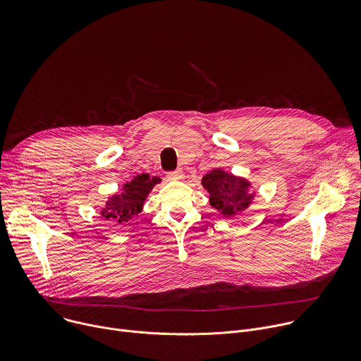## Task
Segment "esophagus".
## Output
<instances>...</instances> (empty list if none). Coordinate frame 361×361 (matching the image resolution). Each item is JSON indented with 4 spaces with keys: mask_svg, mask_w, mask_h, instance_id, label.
<instances>
[{
    "mask_svg": "<svg viewBox=\"0 0 361 361\" xmlns=\"http://www.w3.org/2000/svg\"><path fill=\"white\" fill-rule=\"evenodd\" d=\"M167 178L169 180H173V181H177V180H181L183 178V174H181V171H169L167 173Z\"/></svg>",
    "mask_w": 361,
    "mask_h": 361,
    "instance_id": "34e87169",
    "label": "esophagus"
}]
</instances>
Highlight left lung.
Instances as JSON below:
<instances>
[{"label":"left lung","mask_w":361,"mask_h":361,"mask_svg":"<svg viewBox=\"0 0 361 361\" xmlns=\"http://www.w3.org/2000/svg\"><path fill=\"white\" fill-rule=\"evenodd\" d=\"M210 194V204L224 217L241 214L254 198L250 192V183L245 178L235 177L221 169L205 174L201 181Z\"/></svg>","instance_id":"obj_1"}]
</instances>
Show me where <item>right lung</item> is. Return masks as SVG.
I'll use <instances>...</instances> for the list:
<instances>
[{"label":"right lung","mask_w":361,"mask_h":361,"mask_svg":"<svg viewBox=\"0 0 361 361\" xmlns=\"http://www.w3.org/2000/svg\"><path fill=\"white\" fill-rule=\"evenodd\" d=\"M159 181L160 178H149L148 174L134 177L123 185L121 192L109 198L106 207L101 210V216L106 220H116L117 224L130 223L142 210L147 195Z\"/></svg>","instance_id":"add662e5"}]
</instances>
